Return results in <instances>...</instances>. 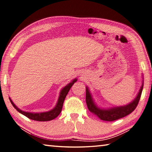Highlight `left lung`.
<instances>
[{
  "label": "left lung",
  "mask_w": 152,
  "mask_h": 152,
  "mask_svg": "<svg viewBox=\"0 0 152 152\" xmlns=\"http://www.w3.org/2000/svg\"><path fill=\"white\" fill-rule=\"evenodd\" d=\"M143 76V75H142ZM142 84L140 86V90L137 93L133 100L128 104L124 105V106H114L111 107H107V108H103V107H99L97 104L95 102L92 96V94L90 93L89 88L88 86L86 87V102L88 106V110L90 112L96 115L102 120L104 121H114L125 117L131 113L136 109L137 104H138L139 100L141 97L143 87V78H142Z\"/></svg>",
  "instance_id": "1"
}]
</instances>
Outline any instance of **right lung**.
Listing matches in <instances>:
<instances>
[{"instance_id": "add662e5", "label": "right lung", "mask_w": 152, "mask_h": 152, "mask_svg": "<svg viewBox=\"0 0 152 152\" xmlns=\"http://www.w3.org/2000/svg\"><path fill=\"white\" fill-rule=\"evenodd\" d=\"M78 80L76 78L72 80L70 83H68L66 86L62 88V89L60 90V94L58 99V102L56 104V106H54L53 109L49 110L48 112H25L23 111L20 109H19L18 107L16 106V105L14 104L13 102L11 100V98H9V100L10 101L11 104L13 106V107L17 110V111L20 113V114H23L25 115L27 118H28L29 119H31L33 120L36 121H40V122H46V121H50L56 118L60 112L62 111L63 103H64V101L65 100V98L69 90L72 86V85L74 84V82H76Z\"/></svg>"}]
</instances>
